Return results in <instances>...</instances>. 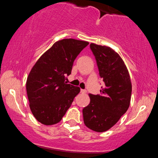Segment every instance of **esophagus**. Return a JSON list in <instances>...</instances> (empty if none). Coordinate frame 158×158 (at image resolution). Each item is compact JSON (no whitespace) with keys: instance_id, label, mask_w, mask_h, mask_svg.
Here are the masks:
<instances>
[{"instance_id":"esophagus-1","label":"esophagus","mask_w":158,"mask_h":158,"mask_svg":"<svg viewBox=\"0 0 158 158\" xmlns=\"http://www.w3.org/2000/svg\"><path fill=\"white\" fill-rule=\"evenodd\" d=\"M80 91H81V94H86L87 90H84V89H81Z\"/></svg>"}]
</instances>
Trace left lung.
Returning a JSON list of instances; mask_svg holds the SVG:
<instances>
[{
    "label": "left lung",
    "mask_w": 158,
    "mask_h": 158,
    "mask_svg": "<svg viewBox=\"0 0 158 158\" xmlns=\"http://www.w3.org/2000/svg\"><path fill=\"white\" fill-rule=\"evenodd\" d=\"M90 48L104 85L99 94H89L90 104L83 108V119L90 129L103 132L114 126L128 110L131 83L128 69L117 52L93 43Z\"/></svg>",
    "instance_id": "8db88e82"
}]
</instances>
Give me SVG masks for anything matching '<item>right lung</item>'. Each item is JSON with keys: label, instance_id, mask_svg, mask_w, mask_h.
<instances>
[{"label": "right lung", "instance_id": "add662e5", "mask_svg": "<svg viewBox=\"0 0 158 158\" xmlns=\"http://www.w3.org/2000/svg\"><path fill=\"white\" fill-rule=\"evenodd\" d=\"M89 43L73 39L56 41L36 61L27 80V93L32 114L47 126L60 122L79 87L68 84L73 61Z\"/></svg>", "mask_w": 158, "mask_h": 158}]
</instances>
